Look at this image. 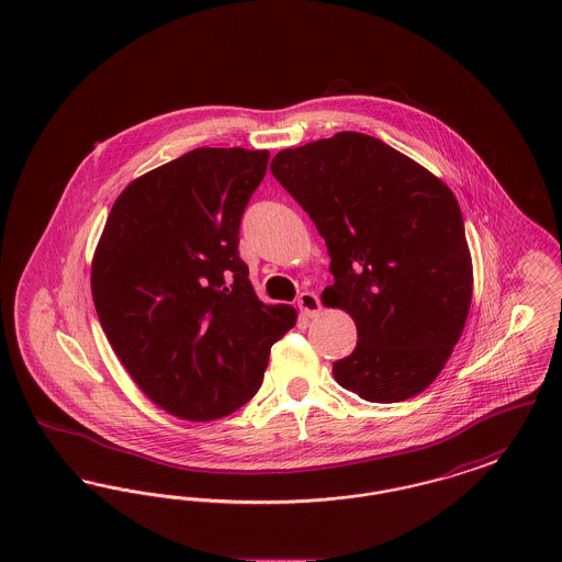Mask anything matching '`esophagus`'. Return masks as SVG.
<instances>
[{
  "label": "esophagus",
  "mask_w": 562,
  "mask_h": 562,
  "mask_svg": "<svg viewBox=\"0 0 562 562\" xmlns=\"http://www.w3.org/2000/svg\"><path fill=\"white\" fill-rule=\"evenodd\" d=\"M299 310L307 316V318H316L321 314V299L314 293H301L299 296Z\"/></svg>",
  "instance_id": "1"
}]
</instances>
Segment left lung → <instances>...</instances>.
Segmentation results:
<instances>
[{"instance_id":"left-lung-1","label":"left lung","mask_w":562,"mask_h":562,"mask_svg":"<svg viewBox=\"0 0 562 562\" xmlns=\"http://www.w3.org/2000/svg\"><path fill=\"white\" fill-rule=\"evenodd\" d=\"M269 170L326 241L335 282L322 303L356 322V349L333 364L337 383L369 402L424 392L445 369L472 303L453 191L362 133L284 149Z\"/></svg>"}]
</instances>
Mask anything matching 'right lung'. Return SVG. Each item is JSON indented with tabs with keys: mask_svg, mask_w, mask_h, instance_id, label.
Here are the masks:
<instances>
[{
	"mask_svg": "<svg viewBox=\"0 0 562 562\" xmlns=\"http://www.w3.org/2000/svg\"><path fill=\"white\" fill-rule=\"evenodd\" d=\"M268 160L266 149L200 147L134 179L94 250L90 284L109 344L175 417L238 411L296 322L291 305L259 301L238 252L241 214Z\"/></svg>",
	"mask_w": 562,
	"mask_h": 562,
	"instance_id": "1",
	"label": "right lung"
}]
</instances>
